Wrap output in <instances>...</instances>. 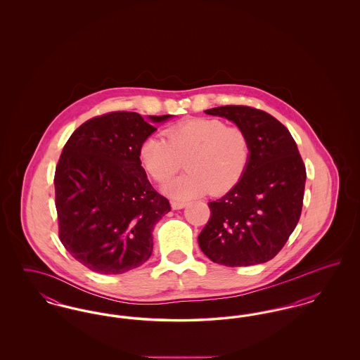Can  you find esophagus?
<instances>
[{"instance_id":"1","label":"esophagus","mask_w":360,"mask_h":360,"mask_svg":"<svg viewBox=\"0 0 360 360\" xmlns=\"http://www.w3.org/2000/svg\"><path fill=\"white\" fill-rule=\"evenodd\" d=\"M186 206V202H184V201H172V207L174 210H176V209H182V207H185Z\"/></svg>"}]
</instances>
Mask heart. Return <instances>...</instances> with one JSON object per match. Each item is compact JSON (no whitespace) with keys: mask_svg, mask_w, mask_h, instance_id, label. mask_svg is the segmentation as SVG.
<instances>
[{"mask_svg":"<svg viewBox=\"0 0 360 360\" xmlns=\"http://www.w3.org/2000/svg\"><path fill=\"white\" fill-rule=\"evenodd\" d=\"M166 137L150 136L139 147V160L155 182L163 185L184 166L188 172L166 186L172 197L186 200L206 191L221 195L247 172L251 140L244 128L220 119H191L175 124Z\"/></svg>","mask_w":360,"mask_h":360,"instance_id":"heart-1","label":"heart"}]
</instances>
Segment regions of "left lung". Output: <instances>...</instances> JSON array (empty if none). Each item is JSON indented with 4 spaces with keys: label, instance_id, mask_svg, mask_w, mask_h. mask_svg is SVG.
Segmentation results:
<instances>
[{
    "label": "left lung",
    "instance_id": "1",
    "mask_svg": "<svg viewBox=\"0 0 360 360\" xmlns=\"http://www.w3.org/2000/svg\"><path fill=\"white\" fill-rule=\"evenodd\" d=\"M244 128L251 159L233 188L209 202L210 217L198 236L212 262L228 267L271 260L297 226L304 204L307 170L289 129L252 106L225 105L205 110Z\"/></svg>",
    "mask_w": 360,
    "mask_h": 360
}]
</instances>
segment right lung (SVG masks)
<instances>
[{"label":"right lung","mask_w":360,"mask_h":360,"mask_svg":"<svg viewBox=\"0 0 360 360\" xmlns=\"http://www.w3.org/2000/svg\"><path fill=\"white\" fill-rule=\"evenodd\" d=\"M155 131L136 112H110L84 122L63 147L53 176L59 239L94 273L141 266L153 254L155 224L172 210L139 160L140 144Z\"/></svg>","instance_id":"1"}]
</instances>
